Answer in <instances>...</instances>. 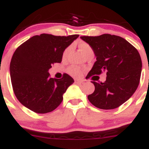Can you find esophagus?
Masks as SVG:
<instances>
[{
	"label": "esophagus",
	"mask_w": 149,
	"mask_h": 149,
	"mask_svg": "<svg viewBox=\"0 0 149 149\" xmlns=\"http://www.w3.org/2000/svg\"><path fill=\"white\" fill-rule=\"evenodd\" d=\"M75 83L77 84H83V81L79 80H75Z\"/></svg>",
	"instance_id": "34e87169"
}]
</instances>
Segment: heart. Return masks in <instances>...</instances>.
Segmentation results:
<instances>
[{"instance_id": "1", "label": "heart", "mask_w": 149, "mask_h": 149, "mask_svg": "<svg viewBox=\"0 0 149 149\" xmlns=\"http://www.w3.org/2000/svg\"><path fill=\"white\" fill-rule=\"evenodd\" d=\"M78 47H79V50L81 52L82 54L84 56H86V54H89V53L93 52V50H92V48L91 47V46L89 45V44L86 42H84V41H81L78 44ZM70 47H67L63 51V57L65 58V57H67L68 54L70 52ZM68 72L70 73L71 76H74V77H79V76H81L82 74V70L81 69H80L79 68L76 67V66H70L68 68Z\"/></svg>"}]
</instances>
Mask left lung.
Masks as SVG:
<instances>
[{"instance_id":"1","label":"left lung","mask_w":149,"mask_h":149,"mask_svg":"<svg viewBox=\"0 0 149 149\" xmlns=\"http://www.w3.org/2000/svg\"><path fill=\"white\" fill-rule=\"evenodd\" d=\"M92 48L97 61L86 79L106 73L103 83L92 81L95 91L89 102L100 109L118 108L136 91L141 79L142 61L138 50L125 38L111 34L81 36Z\"/></svg>"}]
</instances>
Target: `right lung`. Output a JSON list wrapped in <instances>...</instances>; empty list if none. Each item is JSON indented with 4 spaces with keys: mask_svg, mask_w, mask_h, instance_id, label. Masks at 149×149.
Wrapping results in <instances>:
<instances>
[{
    "mask_svg": "<svg viewBox=\"0 0 149 149\" xmlns=\"http://www.w3.org/2000/svg\"><path fill=\"white\" fill-rule=\"evenodd\" d=\"M79 35L34 36L14 52L10 63L13 90L18 100L35 113H47L57 108L63 94L74 82L67 73L60 79L50 77L49 70L60 63L63 52Z\"/></svg>",
    "mask_w": 149,
    "mask_h": 149,
    "instance_id": "right-lung-1",
    "label": "right lung"
}]
</instances>
